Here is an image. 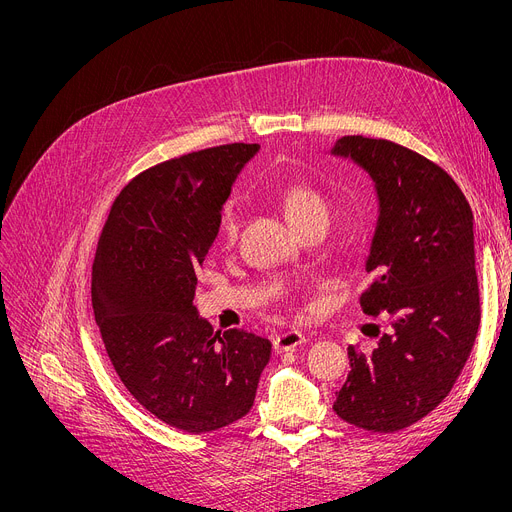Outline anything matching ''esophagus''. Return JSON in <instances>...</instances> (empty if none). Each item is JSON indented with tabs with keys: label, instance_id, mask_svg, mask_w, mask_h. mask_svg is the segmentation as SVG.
Masks as SVG:
<instances>
[{
	"label": "esophagus",
	"instance_id": "1",
	"mask_svg": "<svg viewBox=\"0 0 512 512\" xmlns=\"http://www.w3.org/2000/svg\"><path fill=\"white\" fill-rule=\"evenodd\" d=\"M302 343H306V337L298 331H286L282 335H277L273 339V351L275 353H284V351H294L296 347H300Z\"/></svg>",
	"mask_w": 512,
	"mask_h": 512
}]
</instances>
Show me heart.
Returning <instances> with one entry per match:
<instances>
[{
  "instance_id": "obj_1",
  "label": "heart",
  "mask_w": 512,
  "mask_h": 512,
  "mask_svg": "<svg viewBox=\"0 0 512 512\" xmlns=\"http://www.w3.org/2000/svg\"><path fill=\"white\" fill-rule=\"evenodd\" d=\"M282 206L288 220L298 228L312 218H329V208L324 198L306 183H290L282 192ZM239 235V216L235 208L226 206L218 216V243L230 247Z\"/></svg>"
}]
</instances>
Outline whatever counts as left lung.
I'll return each mask as SVG.
<instances>
[{
	"label": "left lung",
	"instance_id": "left-lung-1",
	"mask_svg": "<svg viewBox=\"0 0 512 512\" xmlns=\"http://www.w3.org/2000/svg\"><path fill=\"white\" fill-rule=\"evenodd\" d=\"M335 155L351 157L376 181L380 218L365 269L374 280L361 310L376 324V349L349 345L351 371L333 410L371 433H394L435 410L457 382L480 327L474 214L447 171L386 138L341 136Z\"/></svg>",
	"mask_w": 512,
	"mask_h": 512
}]
</instances>
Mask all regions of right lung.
<instances>
[{"label": "right lung", "mask_w": 512, "mask_h": 512, "mask_svg": "<svg viewBox=\"0 0 512 512\" xmlns=\"http://www.w3.org/2000/svg\"><path fill=\"white\" fill-rule=\"evenodd\" d=\"M255 153L257 145H220L138 173L98 241L91 304L106 353L134 400L185 433L243 418L271 355L253 333H214L194 306L220 208Z\"/></svg>", "instance_id": "add662e5"}]
</instances>
